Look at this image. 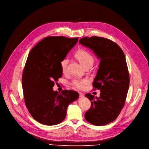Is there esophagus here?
<instances>
[{"label": "esophagus", "instance_id": "esophagus-1", "mask_svg": "<svg viewBox=\"0 0 149 149\" xmlns=\"http://www.w3.org/2000/svg\"><path fill=\"white\" fill-rule=\"evenodd\" d=\"M79 97H80L83 98V97H84V94L83 93H79Z\"/></svg>", "mask_w": 149, "mask_h": 149}]
</instances>
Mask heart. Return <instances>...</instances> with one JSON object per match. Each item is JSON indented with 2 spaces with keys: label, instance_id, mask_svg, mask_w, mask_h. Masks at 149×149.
<instances>
[{
  "label": "heart",
  "instance_id": "b5f03b06",
  "mask_svg": "<svg viewBox=\"0 0 149 149\" xmlns=\"http://www.w3.org/2000/svg\"><path fill=\"white\" fill-rule=\"evenodd\" d=\"M75 56L84 68H86L87 67L91 68L93 65L94 61V58L89 52H88L86 50L83 49L78 50L75 53ZM68 62L69 59L68 58H65L61 61L60 65L63 73H65L66 72ZM88 83H89V80L88 79L75 78L72 81L71 85L75 88L79 90H83L85 88L86 86Z\"/></svg>",
  "mask_w": 149,
  "mask_h": 149
}]
</instances>
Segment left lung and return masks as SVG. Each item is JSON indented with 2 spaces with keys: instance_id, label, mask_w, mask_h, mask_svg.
<instances>
[{
  "instance_id": "8db88e82",
  "label": "left lung",
  "mask_w": 149,
  "mask_h": 149,
  "mask_svg": "<svg viewBox=\"0 0 149 149\" xmlns=\"http://www.w3.org/2000/svg\"><path fill=\"white\" fill-rule=\"evenodd\" d=\"M79 43L92 50L100 60L93 83L94 88L100 90V97L86 94L91 106L84 116L91 124L104 125L118 117L125 102L130 84L125 56L116 43L103 37H86Z\"/></svg>"
}]
</instances>
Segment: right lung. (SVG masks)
Here are the masks:
<instances>
[{"label": "right lung", "mask_w": 149, "mask_h": 149, "mask_svg": "<svg viewBox=\"0 0 149 149\" xmlns=\"http://www.w3.org/2000/svg\"><path fill=\"white\" fill-rule=\"evenodd\" d=\"M78 39L46 37L29 53L22 77L24 97L31 115L42 124L61 123L66 117L68 106L79 97L73 90H65L60 93L53 90L55 82L62 75L60 62Z\"/></svg>", "instance_id": "obj_1"}]
</instances>
